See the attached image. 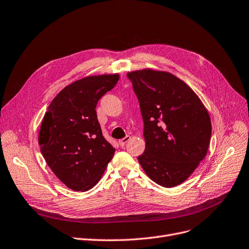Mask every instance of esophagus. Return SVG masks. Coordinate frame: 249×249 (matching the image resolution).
<instances>
[{"mask_svg": "<svg viewBox=\"0 0 249 249\" xmlns=\"http://www.w3.org/2000/svg\"><path fill=\"white\" fill-rule=\"evenodd\" d=\"M130 139H131V137L129 136V135H127V136H125L124 138H122V139L119 140V144H120V146H124V145L129 142V140H130Z\"/></svg>", "mask_w": 249, "mask_h": 249, "instance_id": "esophagus-1", "label": "esophagus"}]
</instances>
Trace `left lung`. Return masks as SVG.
I'll return each instance as SVG.
<instances>
[{
	"instance_id": "obj_1",
	"label": "left lung",
	"mask_w": 249,
	"mask_h": 249,
	"mask_svg": "<svg viewBox=\"0 0 249 249\" xmlns=\"http://www.w3.org/2000/svg\"><path fill=\"white\" fill-rule=\"evenodd\" d=\"M143 119L145 149L137 159L146 175L164 187L184 182L207 156L212 124L196 93L169 72L127 74Z\"/></svg>"
}]
</instances>
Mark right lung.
Instances as JSON below:
<instances>
[{
    "instance_id": "1",
    "label": "right lung",
    "mask_w": 249,
    "mask_h": 249,
    "mask_svg": "<svg viewBox=\"0 0 249 249\" xmlns=\"http://www.w3.org/2000/svg\"><path fill=\"white\" fill-rule=\"evenodd\" d=\"M118 80L119 74H105L69 84L53 100L42 119L41 155L72 190L92 188L113 159L115 148L103 136L95 107Z\"/></svg>"
}]
</instances>
